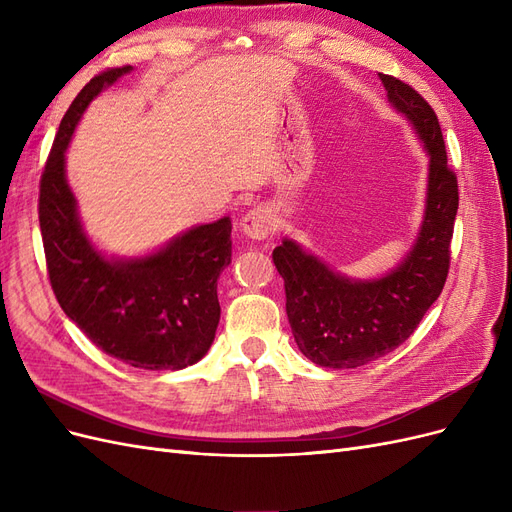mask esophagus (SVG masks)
Here are the masks:
<instances>
[{"instance_id":"1","label":"esophagus","mask_w":512,"mask_h":512,"mask_svg":"<svg viewBox=\"0 0 512 512\" xmlns=\"http://www.w3.org/2000/svg\"><path fill=\"white\" fill-rule=\"evenodd\" d=\"M241 232L247 239H267L275 230V218L267 207H254L241 218Z\"/></svg>"}]
</instances>
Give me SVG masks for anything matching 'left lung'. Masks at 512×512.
Returning <instances> with one entry per match:
<instances>
[{
	"label": "left lung",
	"mask_w": 512,
	"mask_h": 512,
	"mask_svg": "<svg viewBox=\"0 0 512 512\" xmlns=\"http://www.w3.org/2000/svg\"><path fill=\"white\" fill-rule=\"evenodd\" d=\"M380 81L427 156L425 211L408 254L391 271L367 280L335 271L294 239L284 237L275 247L294 342L320 367L354 369L404 344L440 297L451 260L459 192L438 117L410 85L386 74Z\"/></svg>",
	"instance_id": "8db88e82"
}]
</instances>
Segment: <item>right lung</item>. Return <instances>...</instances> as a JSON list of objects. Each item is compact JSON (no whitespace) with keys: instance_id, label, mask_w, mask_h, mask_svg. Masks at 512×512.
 I'll use <instances>...</instances> for the list:
<instances>
[{"instance_id":"1","label":"right lung","mask_w":512,"mask_h":512,"mask_svg":"<svg viewBox=\"0 0 512 512\" xmlns=\"http://www.w3.org/2000/svg\"><path fill=\"white\" fill-rule=\"evenodd\" d=\"M132 70L91 79L61 119L40 181V230L53 292L76 327L113 359L177 371L203 359L215 339L230 218L192 226L141 256L106 254L87 235L66 177V151L87 106Z\"/></svg>"}]
</instances>
